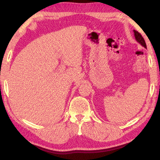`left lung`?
Wrapping results in <instances>:
<instances>
[{"label":"left lung","instance_id":"1","mask_svg":"<svg viewBox=\"0 0 160 160\" xmlns=\"http://www.w3.org/2000/svg\"><path fill=\"white\" fill-rule=\"evenodd\" d=\"M133 32H134V36H135V40H136L140 44H141L142 47H143L144 48H146V42L145 41H144V39L143 37L141 34L139 33L138 32L136 31V30H133Z\"/></svg>","mask_w":160,"mask_h":160}]
</instances>
